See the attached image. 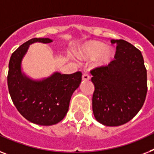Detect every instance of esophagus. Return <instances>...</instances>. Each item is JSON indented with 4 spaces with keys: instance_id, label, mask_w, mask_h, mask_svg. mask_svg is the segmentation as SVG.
<instances>
[{
    "instance_id": "obj_1",
    "label": "esophagus",
    "mask_w": 154,
    "mask_h": 154,
    "mask_svg": "<svg viewBox=\"0 0 154 154\" xmlns=\"http://www.w3.org/2000/svg\"><path fill=\"white\" fill-rule=\"evenodd\" d=\"M82 80H84V81H86V80H89L90 79H91V76L89 75L86 72H85V73H83V75H82Z\"/></svg>"
}]
</instances>
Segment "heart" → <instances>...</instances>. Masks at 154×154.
Wrapping results in <instances>:
<instances>
[{"label": "heart", "mask_w": 154, "mask_h": 154, "mask_svg": "<svg viewBox=\"0 0 154 154\" xmlns=\"http://www.w3.org/2000/svg\"><path fill=\"white\" fill-rule=\"evenodd\" d=\"M77 55L83 59H96L98 66L109 64L115 57V51L111 47H106L99 42H91L77 52Z\"/></svg>", "instance_id": "b5f03b06"}]
</instances>
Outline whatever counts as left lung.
Wrapping results in <instances>:
<instances>
[{"mask_svg": "<svg viewBox=\"0 0 154 154\" xmlns=\"http://www.w3.org/2000/svg\"><path fill=\"white\" fill-rule=\"evenodd\" d=\"M116 44L115 60L91 72L94 85L93 112L101 124L116 127L130 121L142 109L147 93L144 60L137 48L124 40Z\"/></svg>", "mask_w": 154, "mask_h": 154, "instance_id": "obj_1", "label": "left lung"}]
</instances>
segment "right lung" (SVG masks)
I'll return each instance as SVG.
<instances>
[{
  "mask_svg": "<svg viewBox=\"0 0 154 154\" xmlns=\"http://www.w3.org/2000/svg\"><path fill=\"white\" fill-rule=\"evenodd\" d=\"M52 42L49 38L27 41L11 54L8 64V86L13 104L25 119L42 126L53 125L63 120L71 97L82 81L80 72L70 75L56 72L39 80L32 79L22 72V60L30 45Z\"/></svg>",
  "mask_w": 154,
  "mask_h": 154,
  "instance_id": "obj_1",
  "label": "right lung"
}]
</instances>
